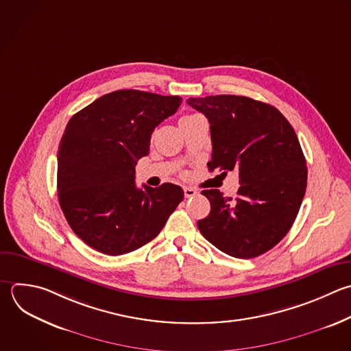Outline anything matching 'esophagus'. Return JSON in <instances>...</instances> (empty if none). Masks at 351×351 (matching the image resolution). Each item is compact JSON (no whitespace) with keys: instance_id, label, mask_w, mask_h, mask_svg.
<instances>
[{"instance_id":"esophagus-1","label":"esophagus","mask_w":351,"mask_h":351,"mask_svg":"<svg viewBox=\"0 0 351 351\" xmlns=\"http://www.w3.org/2000/svg\"><path fill=\"white\" fill-rule=\"evenodd\" d=\"M184 195H185V197H193V196L197 195V191L191 188V186H185L184 188Z\"/></svg>"}]
</instances>
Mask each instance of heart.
<instances>
[{"label": "heart", "mask_w": 351, "mask_h": 351, "mask_svg": "<svg viewBox=\"0 0 351 351\" xmlns=\"http://www.w3.org/2000/svg\"><path fill=\"white\" fill-rule=\"evenodd\" d=\"M188 117H191V115H188ZM188 117H184V118H188Z\"/></svg>", "instance_id": "heart-1"}]
</instances>
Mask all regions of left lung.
Returning a JSON list of instances; mask_svg holds the SVG:
<instances>
[{"label":"left lung","instance_id":"obj_1","mask_svg":"<svg viewBox=\"0 0 351 351\" xmlns=\"http://www.w3.org/2000/svg\"><path fill=\"white\" fill-rule=\"evenodd\" d=\"M188 104L210 123L208 170L236 171L240 182L234 199L218 189L202 192L211 210L197 228L230 256L262 255L288 233L306 192L307 167L295 130L277 108L245 96L191 97Z\"/></svg>","mask_w":351,"mask_h":351}]
</instances>
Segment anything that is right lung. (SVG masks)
<instances>
[{
	"label": "right lung",
	"instance_id": "1",
	"mask_svg": "<svg viewBox=\"0 0 351 351\" xmlns=\"http://www.w3.org/2000/svg\"><path fill=\"white\" fill-rule=\"evenodd\" d=\"M180 96L134 89L101 96L66 126L58 152V196L74 233L106 255L132 252L155 239L184 199L181 186L136 185L137 160Z\"/></svg>",
	"mask_w": 351,
	"mask_h": 351
}]
</instances>
